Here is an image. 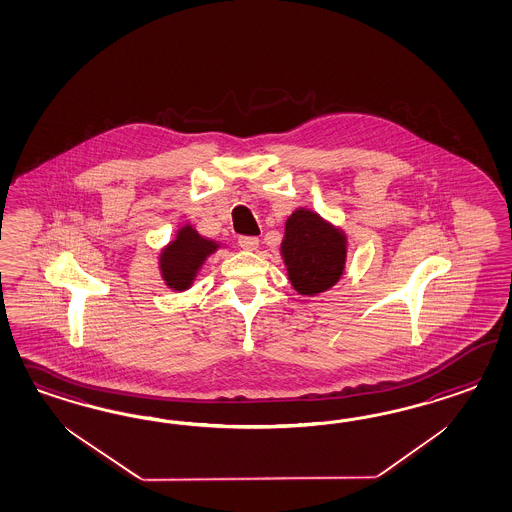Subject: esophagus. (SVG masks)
Segmentation results:
<instances>
[{
    "label": "esophagus",
    "mask_w": 512,
    "mask_h": 512,
    "mask_svg": "<svg viewBox=\"0 0 512 512\" xmlns=\"http://www.w3.org/2000/svg\"><path fill=\"white\" fill-rule=\"evenodd\" d=\"M238 246L248 249V251H253V249L259 248V238L257 236H240L238 238Z\"/></svg>",
    "instance_id": "34e87169"
}]
</instances>
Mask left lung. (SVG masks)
Segmentation results:
<instances>
[{
  "mask_svg": "<svg viewBox=\"0 0 512 512\" xmlns=\"http://www.w3.org/2000/svg\"><path fill=\"white\" fill-rule=\"evenodd\" d=\"M281 253L300 295L330 289L343 274L345 236L311 210H296L285 225Z\"/></svg>",
  "mask_w": 512,
  "mask_h": 512,
  "instance_id": "obj_1",
  "label": "left lung"
}]
</instances>
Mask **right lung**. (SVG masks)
Listing matches in <instances>:
<instances>
[{
  "label": "right lung",
  "mask_w": 512,
  "mask_h": 512,
  "mask_svg": "<svg viewBox=\"0 0 512 512\" xmlns=\"http://www.w3.org/2000/svg\"><path fill=\"white\" fill-rule=\"evenodd\" d=\"M217 249L216 242L199 236L193 227H182L176 240L161 253V274L174 291H186L204 259Z\"/></svg>",
  "instance_id": "add662e5"
}]
</instances>
